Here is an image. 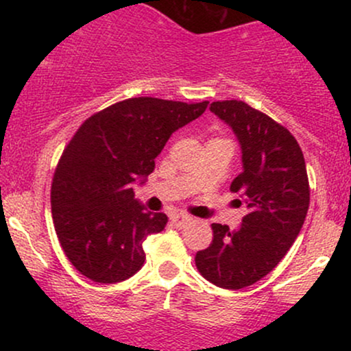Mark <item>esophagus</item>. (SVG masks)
Returning <instances> with one entry per match:
<instances>
[{"mask_svg": "<svg viewBox=\"0 0 351 351\" xmlns=\"http://www.w3.org/2000/svg\"><path fill=\"white\" fill-rule=\"evenodd\" d=\"M191 221H193V217L191 216H186V215H173L171 216V223L175 224V226H178V228L188 226V224L191 223Z\"/></svg>", "mask_w": 351, "mask_h": 351, "instance_id": "34e87169", "label": "esophagus"}]
</instances>
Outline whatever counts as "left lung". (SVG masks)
Returning a JSON list of instances; mask_svg holds the SVG:
<instances>
[{
    "instance_id": "1",
    "label": "left lung",
    "mask_w": 351,
    "mask_h": 351,
    "mask_svg": "<svg viewBox=\"0 0 351 351\" xmlns=\"http://www.w3.org/2000/svg\"><path fill=\"white\" fill-rule=\"evenodd\" d=\"M209 110L234 132L243 173L231 183L247 215L237 229L213 224V243L196 252V267L217 287L256 284L280 263L299 236L310 189L302 150L291 132L241 100L213 102Z\"/></svg>"
}]
</instances>
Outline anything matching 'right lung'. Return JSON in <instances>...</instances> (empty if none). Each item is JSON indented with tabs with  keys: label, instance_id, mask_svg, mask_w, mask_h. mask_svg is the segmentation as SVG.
Instances as JSON below:
<instances>
[{
	"label": "right lung",
	"instance_id": "right-lung-1",
	"mask_svg": "<svg viewBox=\"0 0 351 351\" xmlns=\"http://www.w3.org/2000/svg\"><path fill=\"white\" fill-rule=\"evenodd\" d=\"M208 102L128 99L92 115L60 156L51 188L56 234L77 271L100 284L132 277L145 263L143 241L168 217L135 198L173 132Z\"/></svg>",
	"mask_w": 351,
	"mask_h": 351
}]
</instances>
